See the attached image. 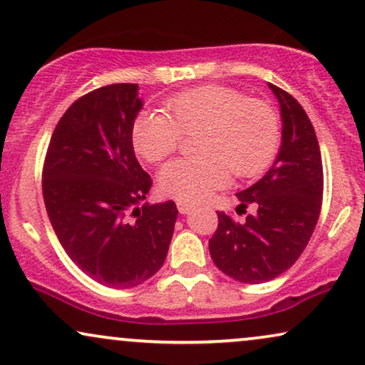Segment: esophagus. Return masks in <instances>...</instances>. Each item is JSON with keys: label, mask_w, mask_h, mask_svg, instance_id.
<instances>
[{"label": "esophagus", "mask_w": 365, "mask_h": 365, "mask_svg": "<svg viewBox=\"0 0 365 365\" xmlns=\"http://www.w3.org/2000/svg\"><path fill=\"white\" fill-rule=\"evenodd\" d=\"M177 207H178V212L185 215V213H188L193 207H195V203L190 200H182V198H180V200H177Z\"/></svg>", "instance_id": "34e87169"}]
</instances>
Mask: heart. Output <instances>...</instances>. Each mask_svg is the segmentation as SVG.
I'll list each match as a JSON object with an SVG mask.
<instances>
[{"label": "heart", "mask_w": 365, "mask_h": 365, "mask_svg": "<svg viewBox=\"0 0 365 365\" xmlns=\"http://www.w3.org/2000/svg\"><path fill=\"white\" fill-rule=\"evenodd\" d=\"M165 111H142L132 142L140 157L160 162L175 152L182 135H193L195 157L175 158L160 170L167 195L198 200L237 177H254L269 167L280 143L277 111L223 85H203L173 95Z\"/></svg>", "instance_id": "obj_1"}]
</instances>
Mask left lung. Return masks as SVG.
<instances>
[{
    "label": "left lung",
    "mask_w": 365,
    "mask_h": 365,
    "mask_svg": "<svg viewBox=\"0 0 365 365\" xmlns=\"http://www.w3.org/2000/svg\"><path fill=\"white\" fill-rule=\"evenodd\" d=\"M280 105L282 145L275 162L254 185L237 193L245 212L255 213L237 223L225 212L210 240L212 260L232 279L262 284L290 269L307 247L320 207L324 172L315 130L297 100L269 83Z\"/></svg>",
    "instance_id": "left-lung-1"
}]
</instances>
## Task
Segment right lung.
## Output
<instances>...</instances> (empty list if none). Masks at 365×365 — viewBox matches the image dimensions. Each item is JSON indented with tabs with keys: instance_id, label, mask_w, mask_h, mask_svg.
Instances as JSON below:
<instances>
[{
	"instance_id": "1",
	"label": "right lung",
	"mask_w": 365,
	"mask_h": 365,
	"mask_svg": "<svg viewBox=\"0 0 365 365\" xmlns=\"http://www.w3.org/2000/svg\"><path fill=\"white\" fill-rule=\"evenodd\" d=\"M143 101L138 85L101 86L58 121L43 165V198L58 240L91 279L132 289L157 274L178 210L148 205L152 178L133 152L132 128Z\"/></svg>"
}]
</instances>
